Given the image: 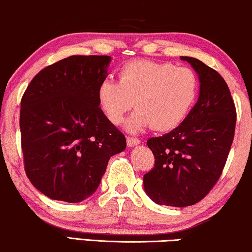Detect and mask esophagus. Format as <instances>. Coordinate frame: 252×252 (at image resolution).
<instances>
[{
	"label": "esophagus",
	"instance_id": "1",
	"mask_svg": "<svg viewBox=\"0 0 252 252\" xmlns=\"http://www.w3.org/2000/svg\"><path fill=\"white\" fill-rule=\"evenodd\" d=\"M126 141H127V146L128 147H134L141 142L140 139H137V137H133V136H128L126 139Z\"/></svg>",
	"mask_w": 252,
	"mask_h": 252
}]
</instances>
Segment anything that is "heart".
Listing matches in <instances>:
<instances>
[{
    "label": "heart",
    "mask_w": 252,
    "mask_h": 252,
    "mask_svg": "<svg viewBox=\"0 0 252 252\" xmlns=\"http://www.w3.org/2000/svg\"><path fill=\"white\" fill-rule=\"evenodd\" d=\"M118 79L101 81L98 104L115 125L123 123L133 105L137 106L126 124L130 132L148 126L160 132L173 129L187 116L197 94L195 72L167 62H127L119 68Z\"/></svg>",
    "instance_id": "1"
}]
</instances>
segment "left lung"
Here are the masks:
<instances>
[{"mask_svg":"<svg viewBox=\"0 0 252 252\" xmlns=\"http://www.w3.org/2000/svg\"><path fill=\"white\" fill-rule=\"evenodd\" d=\"M197 72L198 101L178 127L150 137L155 165L144 190L160 205H194L209 194L225 167L234 140L236 109L226 81L197 58L182 56Z\"/></svg>","mask_w":252,"mask_h":252,"instance_id":"8db88e82","label":"left lung"}]
</instances>
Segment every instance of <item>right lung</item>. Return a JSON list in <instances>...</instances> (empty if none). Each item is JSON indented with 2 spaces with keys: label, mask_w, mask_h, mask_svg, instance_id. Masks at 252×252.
<instances>
[{
  "label": "right lung",
  "mask_w": 252,
  "mask_h": 252,
  "mask_svg": "<svg viewBox=\"0 0 252 252\" xmlns=\"http://www.w3.org/2000/svg\"><path fill=\"white\" fill-rule=\"evenodd\" d=\"M110 56H70L41 70L20 102L24 167L37 190L78 203L97 189L125 135L99 108Z\"/></svg>",
  "instance_id": "obj_1"
}]
</instances>
